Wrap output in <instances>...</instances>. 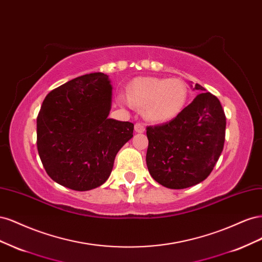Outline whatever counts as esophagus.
Wrapping results in <instances>:
<instances>
[{
  "mask_svg": "<svg viewBox=\"0 0 262 262\" xmlns=\"http://www.w3.org/2000/svg\"><path fill=\"white\" fill-rule=\"evenodd\" d=\"M134 130L138 133H143L145 131V126L142 123H136V125H134Z\"/></svg>",
  "mask_w": 262,
  "mask_h": 262,
  "instance_id": "1",
  "label": "esophagus"
}]
</instances>
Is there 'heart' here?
I'll return each instance as SVG.
<instances>
[{
	"mask_svg": "<svg viewBox=\"0 0 262 262\" xmlns=\"http://www.w3.org/2000/svg\"><path fill=\"white\" fill-rule=\"evenodd\" d=\"M188 87L180 78L138 77L133 80L129 97L134 104L144 106V115L150 121L168 122L178 117L188 100ZM126 104L130 100L122 99Z\"/></svg>",
	"mask_w": 262,
	"mask_h": 262,
	"instance_id": "heart-1",
	"label": "heart"
}]
</instances>
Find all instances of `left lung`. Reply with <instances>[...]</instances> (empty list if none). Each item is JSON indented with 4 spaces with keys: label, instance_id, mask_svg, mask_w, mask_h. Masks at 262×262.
Instances as JSON below:
<instances>
[{
    "label": "left lung",
    "instance_id": "8db88e82",
    "mask_svg": "<svg viewBox=\"0 0 262 262\" xmlns=\"http://www.w3.org/2000/svg\"><path fill=\"white\" fill-rule=\"evenodd\" d=\"M203 93L169 122L147 126V169L166 188L185 189L207 178L224 147L226 118L220 100Z\"/></svg>",
    "mask_w": 262,
    "mask_h": 262
}]
</instances>
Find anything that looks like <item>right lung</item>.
<instances>
[{
    "label": "right lung",
    "instance_id": "obj_1",
    "mask_svg": "<svg viewBox=\"0 0 262 262\" xmlns=\"http://www.w3.org/2000/svg\"><path fill=\"white\" fill-rule=\"evenodd\" d=\"M113 86L104 73L78 76L47 95L37 117V148L49 177L76 191L105 184L134 124L108 118Z\"/></svg>",
    "mask_w": 262,
    "mask_h": 262
}]
</instances>
